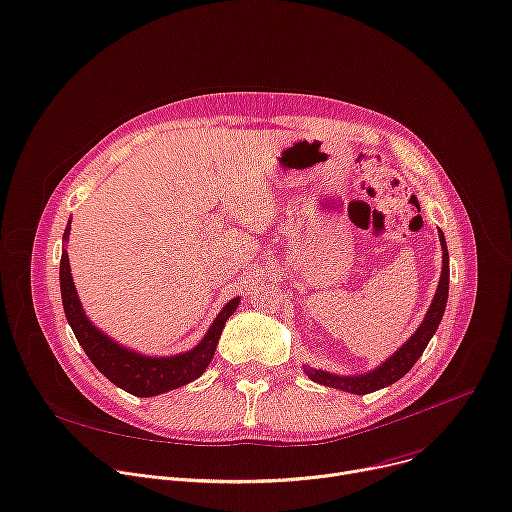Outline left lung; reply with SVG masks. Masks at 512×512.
<instances>
[{"label": "left lung", "instance_id": "left-lung-1", "mask_svg": "<svg viewBox=\"0 0 512 512\" xmlns=\"http://www.w3.org/2000/svg\"><path fill=\"white\" fill-rule=\"evenodd\" d=\"M438 241H440V249H442L440 280H438L434 298H432L428 311L424 315V321L410 335V339H407L405 344H401V348H397L379 366L370 368L368 372L335 374V372H327V370L304 364L302 368H304L306 377H309L315 383H319V385H325V387L348 391V393H354V395H366V393L379 391V389H385V387L397 383L401 377H405V374L412 370V366L418 362V358L426 350L432 335L436 333V329L442 321V315H445L447 300H449V251H447L445 234H442L440 228H438Z\"/></svg>", "mask_w": 512, "mask_h": 512}]
</instances>
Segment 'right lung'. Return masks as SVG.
I'll return each mask as SVG.
<instances>
[{"instance_id":"obj_1","label":"right lung","mask_w":512,"mask_h":512,"mask_svg":"<svg viewBox=\"0 0 512 512\" xmlns=\"http://www.w3.org/2000/svg\"><path fill=\"white\" fill-rule=\"evenodd\" d=\"M70 230H72V220L67 222L63 232V251H61V263H59L61 300H63L65 319L70 323L78 344L82 346L86 356L92 360V364L105 374L113 385L138 397H154L199 379L210 366L222 329L228 317L236 311L241 298L238 296L230 298L222 306V311L218 313V317L214 319L206 335L199 339V344L187 352H181L175 356H146L135 350H129L127 346L115 342L111 335L98 329L82 309V302L78 298L74 278H72L70 255H67V249H65L67 241H70Z\"/></svg>"}]
</instances>
